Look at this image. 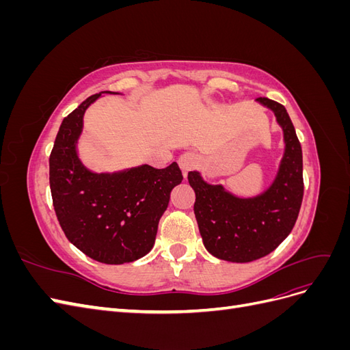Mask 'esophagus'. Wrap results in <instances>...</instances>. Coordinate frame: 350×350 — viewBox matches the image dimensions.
<instances>
[{
	"label": "esophagus",
	"instance_id": "obj_1",
	"mask_svg": "<svg viewBox=\"0 0 350 350\" xmlns=\"http://www.w3.org/2000/svg\"><path fill=\"white\" fill-rule=\"evenodd\" d=\"M198 162H200L198 156L196 153H191V152H187V153L179 156V159H178L179 167L183 169L184 175H187L189 171H193V169H196Z\"/></svg>",
	"mask_w": 350,
	"mask_h": 350
}]
</instances>
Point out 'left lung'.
<instances>
[{
    "mask_svg": "<svg viewBox=\"0 0 350 350\" xmlns=\"http://www.w3.org/2000/svg\"><path fill=\"white\" fill-rule=\"evenodd\" d=\"M283 129L284 154L271 187L252 198H238L221 185H210L188 172L196 193L194 213L206 250L220 260L250 262L276 250L291 234L304 197L302 149L284 107L257 98Z\"/></svg>",
    "mask_w": 350,
    "mask_h": 350,
    "instance_id": "8db88e82",
    "label": "left lung"
}]
</instances>
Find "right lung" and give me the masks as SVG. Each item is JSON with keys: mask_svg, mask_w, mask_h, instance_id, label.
Instances as JSON below:
<instances>
[{"mask_svg": "<svg viewBox=\"0 0 350 350\" xmlns=\"http://www.w3.org/2000/svg\"><path fill=\"white\" fill-rule=\"evenodd\" d=\"M100 94H92L62 121L49 156V185L55 215L72 245L99 262L124 264L153 248L172 188L184 176L176 162L115 174L84 167L76 143L84 112Z\"/></svg>", "mask_w": 350, "mask_h": 350, "instance_id": "right-lung-1", "label": "right lung"}]
</instances>
